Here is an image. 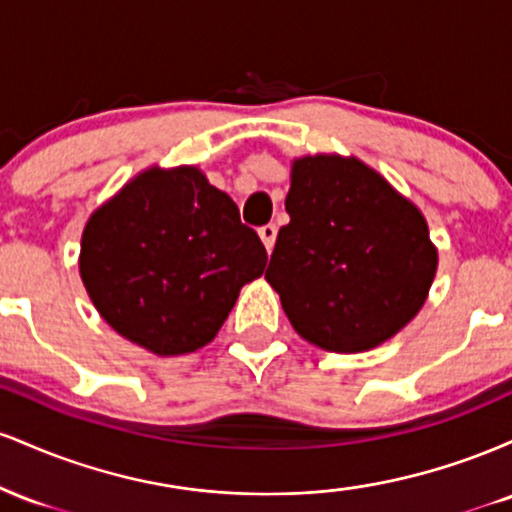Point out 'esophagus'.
<instances>
[{"instance_id": "obj_1", "label": "esophagus", "mask_w": 512, "mask_h": 512, "mask_svg": "<svg viewBox=\"0 0 512 512\" xmlns=\"http://www.w3.org/2000/svg\"><path fill=\"white\" fill-rule=\"evenodd\" d=\"M260 238H262L264 248L272 252L274 240H276V226H274V223H264V226H260Z\"/></svg>"}]
</instances>
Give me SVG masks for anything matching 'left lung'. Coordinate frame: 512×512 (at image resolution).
<instances>
[{"label":"left lung","instance_id":"1","mask_svg":"<svg viewBox=\"0 0 512 512\" xmlns=\"http://www.w3.org/2000/svg\"><path fill=\"white\" fill-rule=\"evenodd\" d=\"M267 281L293 330L339 354L373 349L421 310L438 255L421 211L356 158L293 163Z\"/></svg>","mask_w":512,"mask_h":512}]
</instances>
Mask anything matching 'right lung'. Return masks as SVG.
I'll list each match as a JSON object with an SVG mask.
<instances>
[{
  "label": "right lung",
  "mask_w": 512,
  "mask_h": 512,
  "mask_svg": "<svg viewBox=\"0 0 512 512\" xmlns=\"http://www.w3.org/2000/svg\"><path fill=\"white\" fill-rule=\"evenodd\" d=\"M267 250L197 168H151L86 223L81 279L103 320L158 356L209 344Z\"/></svg>",
  "instance_id": "obj_1"
}]
</instances>
